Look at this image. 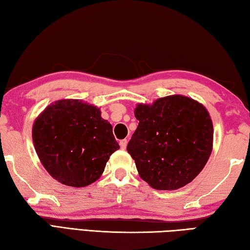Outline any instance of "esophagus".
I'll return each instance as SVG.
<instances>
[{
    "label": "esophagus",
    "instance_id": "34e87169",
    "mask_svg": "<svg viewBox=\"0 0 250 250\" xmlns=\"http://www.w3.org/2000/svg\"><path fill=\"white\" fill-rule=\"evenodd\" d=\"M126 144H128V141H126L125 139V140H121V141L119 142V145H120L121 149H125Z\"/></svg>",
    "mask_w": 250,
    "mask_h": 250
}]
</instances>
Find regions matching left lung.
<instances>
[{
    "instance_id": "obj_1",
    "label": "left lung",
    "mask_w": 250,
    "mask_h": 250,
    "mask_svg": "<svg viewBox=\"0 0 250 250\" xmlns=\"http://www.w3.org/2000/svg\"><path fill=\"white\" fill-rule=\"evenodd\" d=\"M139 125L126 146L140 177L156 189L192 182L207 164L213 126L207 109L187 96L159 99L134 110Z\"/></svg>"
}]
</instances>
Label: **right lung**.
Returning <instances> with one entry per match:
<instances>
[{
  "mask_svg": "<svg viewBox=\"0 0 250 250\" xmlns=\"http://www.w3.org/2000/svg\"><path fill=\"white\" fill-rule=\"evenodd\" d=\"M32 139L47 172L73 188L95 182L110 155L119 149L112 126L100 109L78 100L46 107L34 121Z\"/></svg>",
  "mask_w": 250,
  "mask_h": 250,
  "instance_id": "add662e5",
  "label": "right lung"
}]
</instances>
